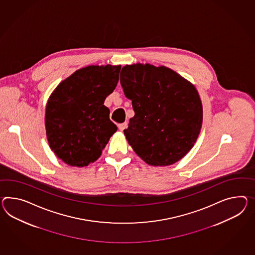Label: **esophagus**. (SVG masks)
<instances>
[{"instance_id":"34e87169","label":"esophagus","mask_w":255,"mask_h":255,"mask_svg":"<svg viewBox=\"0 0 255 255\" xmlns=\"http://www.w3.org/2000/svg\"><path fill=\"white\" fill-rule=\"evenodd\" d=\"M119 129L120 130H124L127 128V123H123L118 125Z\"/></svg>"}]
</instances>
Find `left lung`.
Returning a JSON list of instances; mask_svg holds the SVG:
<instances>
[{
  "label": "left lung",
  "instance_id": "obj_1",
  "mask_svg": "<svg viewBox=\"0 0 255 255\" xmlns=\"http://www.w3.org/2000/svg\"><path fill=\"white\" fill-rule=\"evenodd\" d=\"M121 85L134 112L124 130L131 148L152 166L179 161L192 149L202 127L196 88L171 69L148 63L125 66Z\"/></svg>",
  "mask_w": 255,
  "mask_h": 255
}]
</instances>
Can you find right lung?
Instances as JSON below:
<instances>
[{"mask_svg":"<svg viewBox=\"0 0 255 255\" xmlns=\"http://www.w3.org/2000/svg\"><path fill=\"white\" fill-rule=\"evenodd\" d=\"M120 71V65L87 66L51 94L46 106V133L50 148L64 163L86 167L96 161L117 130L104 101L117 87Z\"/></svg>","mask_w":255,"mask_h":255,"instance_id":"obj_1","label":"right lung"}]
</instances>
